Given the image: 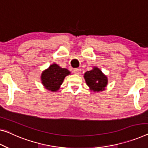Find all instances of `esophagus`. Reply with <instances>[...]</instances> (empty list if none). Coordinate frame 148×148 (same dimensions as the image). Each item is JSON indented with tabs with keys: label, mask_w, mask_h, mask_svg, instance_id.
<instances>
[{
	"label": "esophagus",
	"mask_w": 148,
	"mask_h": 148,
	"mask_svg": "<svg viewBox=\"0 0 148 148\" xmlns=\"http://www.w3.org/2000/svg\"><path fill=\"white\" fill-rule=\"evenodd\" d=\"M74 72L75 74H80L81 69H80V68H75V69L74 70Z\"/></svg>",
	"instance_id": "1"
}]
</instances>
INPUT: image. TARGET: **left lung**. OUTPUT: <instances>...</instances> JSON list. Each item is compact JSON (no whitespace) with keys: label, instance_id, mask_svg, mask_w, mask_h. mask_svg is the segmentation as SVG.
Instances as JSON below:
<instances>
[{"label":"left lung","instance_id":"left-lung-1","mask_svg":"<svg viewBox=\"0 0 148 148\" xmlns=\"http://www.w3.org/2000/svg\"><path fill=\"white\" fill-rule=\"evenodd\" d=\"M84 78L87 85L94 92L102 91L108 84L107 77L102 74L100 70L96 67L92 70L86 72Z\"/></svg>","mask_w":148,"mask_h":148}]
</instances>
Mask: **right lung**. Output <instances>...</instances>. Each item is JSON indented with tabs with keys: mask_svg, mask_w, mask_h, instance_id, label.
<instances>
[{
	"mask_svg": "<svg viewBox=\"0 0 148 148\" xmlns=\"http://www.w3.org/2000/svg\"><path fill=\"white\" fill-rule=\"evenodd\" d=\"M70 72L66 68H62L58 65L54 64L50 65L47 70L42 74V82L46 89L51 91H56L62 84L64 78Z\"/></svg>",
	"mask_w": 148,
	"mask_h": 148,
	"instance_id": "right-lung-1",
	"label": "right lung"
}]
</instances>
